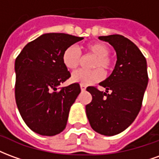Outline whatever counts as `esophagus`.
<instances>
[{"instance_id": "34e87169", "label": "esophagus", "mask_w": 159, "mask_h": 159, "mask_svg": "<svg viewBox=\"0 0 159 159\" xmlns=\"http://www.w3.org/2000/svg\"><path fill=\"white\" fill-rule=\"evenodd\" d=\"M80 87H81V90H82V91H85V90H86V86H85V85L81 84V85H80Z\"/></svg>"}]
</instances>
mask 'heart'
<instances>
[{
  "label": "heart",
  "mask_w": 159,
  "mask_h": 159,
  "mask_svg": "<svg viewBox=\"0 0 159 159\" xmlns=\"http://www.w3.org/2000/svg\"><path fill=\"white\" fill-rule=\"evenodd\" d=\"M87 54L95 57L92 63V67L96 69L92 70H79L73 73L71 80L74 83L83 85H90L100 82L104 78L105 71H110L113 68V60L109 55L110 48L103 42H91L85 47ZM63 64L67 69L76 70L81 65L82 54L76 46H70L64 51L62 56Z\"/></svg>",
  "instance_id": "1"
}]
</instances>
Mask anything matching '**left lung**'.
Segmentation results:
<instances>
[{
  "mask_svg": "<svg viewBox=\"0 0 159 159\" xmlns=\"http://www.w3.org/2000/svg\"><path fill=\"white\" fill-rule=\"evenodd\" d=\"M99 38L113 47L117 60L111 76L100 83L106 92L97 87L87 88L92 101L86 106V114L94 131L111 136L126 129L140 111L148 83L147 60L137 46L123 36Z\"/></svg>",
  "mask_w": 159,
  "mask_h": 159,
  "instance_id": "obj_1",
  "label": "left lung"
}]
</instances>
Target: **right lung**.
Instances as JSON below:
<instances>
[{"label": "right lung", "instance_id": "add662e5", "mask_svg": "<svg viewBox=\"0 0 159 159\" xmlns=\"http://www.w3.org/2000/svg\"><path fill=\"white\" fill-rule=\"evenodd\" d=\"M83 37L48 33L29 42L15 60V100L30 129L52 136L65 129L70 108L81 92L79 83L58 87L70 76L63 52Z\"/></svg>", "mask_w": 159, "mask_h": 159}]
</instances>
